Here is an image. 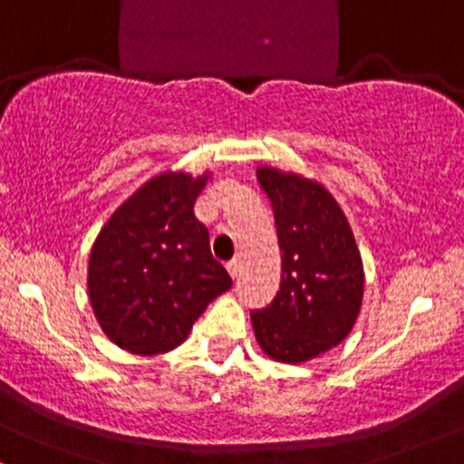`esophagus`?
Wrapping results in <instances>:
<instances>
[{"label":"esophagus","instance_id":"34e87169","mask_svg":"<svg viewBox=\"0 0 464 464\" xmlns=\"http://www.w3.org/2000/svg\"><path fill=\"white\" fill-rule=\"evenodd\" d=\"M225 267H227L228 275H231V278H237V276H239V261H237V259L228 261V264H227Z\"/></svg>","mask_w":464,"mask_h":464}]
</instances>
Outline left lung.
<instances>
[{"instance_id": "8db88e82", "label": "left lung", "mask_w": 464, "mask_h": 464, "mask_svg": "<svg viewBox=\"0 0 464 464\" xmlns=\"http://www.w3.org/2000/svg\"><path fill=\"white\" fill-rule=\"evenodd\" d=\"M256 181L275 211L281 287L250 314L270 359L304 362L342 343L362 300V261L342 208L322 183L261 166Z\"/></svg>"}]
</instances>
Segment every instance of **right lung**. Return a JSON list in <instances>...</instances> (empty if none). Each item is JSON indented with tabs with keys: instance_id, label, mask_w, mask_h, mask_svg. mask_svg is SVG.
Returning <instances> with one entry per match:
<instances>
[{
	"instance_id": "obj_1",
	"label": "right lung",
	"mask_w": 464,
	"mask_h": 464,
	"mask_svg": "<svg viewBox=\"0 0 464 464\" xmlns=\"http://www.w3.org/2000/svg\"><path fill=\"white\" fill-rule=\"evenodd\" d=\"M209 172H161L105 222L88 264V294L103 333L133 354H161L188 339L211 300L233 285L211 256L194 203Z\"/></svg>"
}]
</instances>
